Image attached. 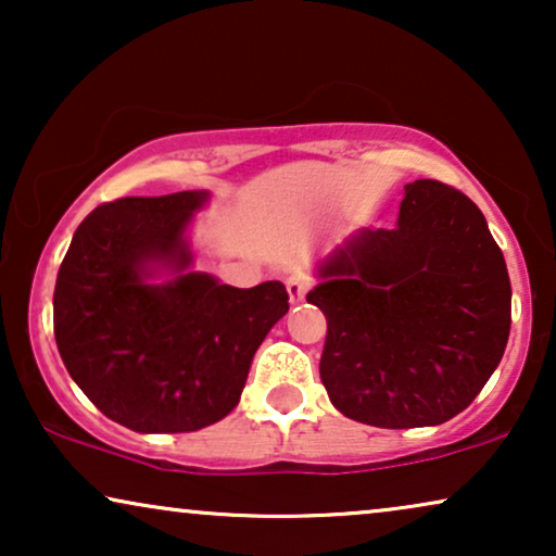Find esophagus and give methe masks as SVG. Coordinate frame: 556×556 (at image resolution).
<instances>
[{"mask_svg": "<svg viewBox=\"0 0 556 556\" xmlns=\"http://www.w3.org/2000/svg\"><path fill=\"white\" fill-rule=\"evenodd\" d=\"M286 286H288V295H291V303H301L303 299H306V293L311 288V283L303 276H291L286 280Z\"/></svg>", "mask_w": 556, "mask_h": 556, "instance_id": "esophagus-1", "label": "esophagus"}]
</instances>
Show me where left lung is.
<instances>
[{"label":"left lung","instance_id":"1","mask_svg":"<svg viewBox=\"0 0 556 556\" xmlns=\"http://www.w3.org/2000/svg\"><path fill=\"white\" fill-rule=\"evenodd\" d=\"M306 295L326 316L321 382L339 413L428 428L463 413L511 331V280L483 212L438 179L405 187L397 227L362 230Z\"/></svg>","mask_w":556,"mask_h":556}]
</instances>
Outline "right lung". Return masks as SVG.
Returning <instances> with one entry per match:
<instances>
[{"instance_id":"add662e5","label":"right lung","mask_w":556,"mask_h":556,"mask_svg":"<svg viewBox=\"0 0 556 556\" xmlns=\"http://www.w3.org/2000/svg\"><path fill=\"white\" fill-rule=\"evenodd\" d=\"M204 200L207 192L105 202L83 219L60 265L58 352L86 397L128 430L192 432L223 420L288 311L278 280L232 288L185 273V230ZM149 264L178 276L147 285Z\"/></svg>"}]
</instances>
